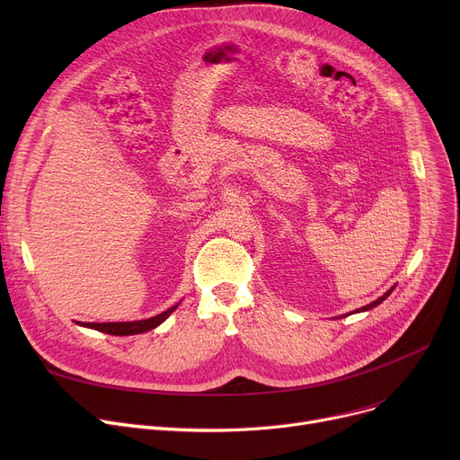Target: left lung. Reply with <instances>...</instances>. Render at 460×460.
<instances>
[{
  "label": "left lung",
  "instance_id": "obj_1",
  "mask_svg": "<svg viewBox=\"0 0 460 460\" xmlns=\"http://www.w3.org/2000/svg\"><path fill=\"white\" fill-rule=\"evenodd\" d=\"M394 288H395V287H392V288H390V291H388V293H384V295H382V296H380V298H378V300H375V302H371V304H369V305H364V307H359V309H358V311H369V309H373V307H376V305H378V304H380V302H384V300H385V298H388V296H390V295H392V291H394Z\"/></svg>",
  "mask_w": 460,
  "mask_h": 460
}]
</instances>
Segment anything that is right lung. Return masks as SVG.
Masks as SVG:
<instances>
[{
	"label": "right lung",
	"mask_w": 460,
	"mask_h": 460,
	"mask_svg": "<svg viewBox=\"0 0 460 460\" xmlns=\"http://www.w3.org/2000/svg\"><path fill=\"white\" fill-rule=\"evenodd\" d=\"M175 309H177V305L169 307L164 313H160V315L145 319V321H134V323H82V326L99 330V332H104V333H110V335H136V333H143V332H149V330L156 328L169 315H172Z\"/></svg>",
	"instance_id": "add662e5"
}]
</instances>
